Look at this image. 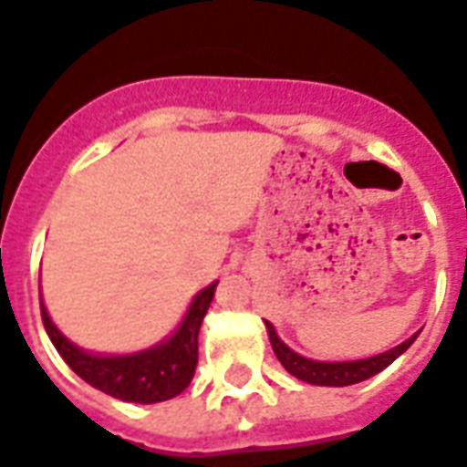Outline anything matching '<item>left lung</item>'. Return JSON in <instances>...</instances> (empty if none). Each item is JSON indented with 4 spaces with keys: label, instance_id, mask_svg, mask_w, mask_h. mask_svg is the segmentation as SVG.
Wrapping results in <instances>:
<instances>
[{
    "label": "left lung",
    "instance_id": "8db88e82",
    "mask_svg": "<svg viewBox=\"0 0 467 467\" xmlns=\"http://www.w3.org/2000/svg\"><path fill=\"white\" fill-rule=\"evenodd\" d=\"M266 331L268 338H271L273 352H275V358L280 359V365L285 367L293 377L302 379V381L314 386L359 384V381L374 377L379 371H384L386 367L391 365L393 359L400 358V355L415 343V338H418V333H415V336L405 340V343L396 345L391 350H386L381 352V355H374V358L367 359H355V362H317V359H306L302 358V355H297L295 350H290V348L278 338V333H275L271 321H266Z\"/></svg>",
    "mask_w": 467,
    "mask_h": 467
}]
</instances>
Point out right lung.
Instances as JSON below:
<instances>
[{"label":"right lung","mask_w":467,"mask_h":467,"mask_svg":"<svg viewBox=\"0 0 467 467\" xmlns=\"http://www.w3.org/2000/svg\"><path fill=\"white\" fill-rule=\"evenodd\" d=\"M215 285L218 283H211L196 295L180 328L165 343L134 355H90L64 338L62 331L49 319L43 302L40 312L45 331L57 352L86 384L127 403H161L180 396L192 384L199 362V328L215 295Z\"/></svg>","instance_id":"obj_1"}]
</instances>
